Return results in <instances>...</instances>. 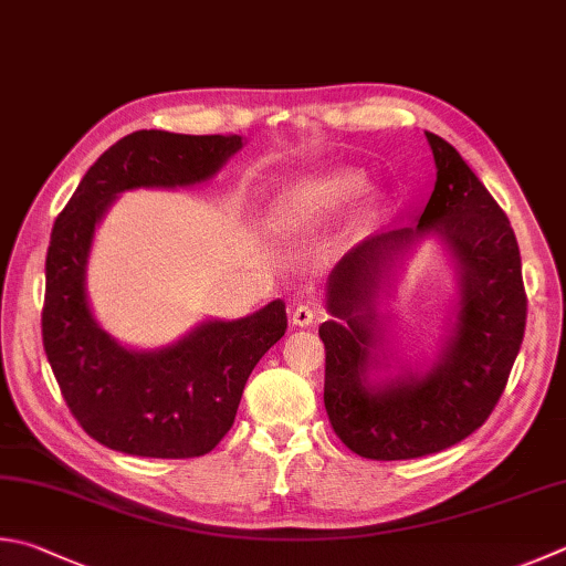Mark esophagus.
<instances>
[{"label": "esophagus", "instance_id": "esophagus-1", "mask_svg": "<svg viewBox=\"0 0 566 566\" xmlns=\"http://www.w3.org/2000/svg\"><path fill=\"white\" fill-rule=\"evenodd\" d=\"M315 323V307L313 305H297L295 311H293V325H297V327H307V325H313Z\"/></svg>", "mask_w": 566, "mask_h": 566}]
</instances>
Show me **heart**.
<instances>
[{"label":"heart","mask_w":566,"mask_h":566,"mask_svg":"<svg viewBox=\"0 0 566 566\" xmlns=\"http://www.w3.org/2000/svg\"><path fill=\"white\" fill-rule=\"evenodd\" d=\"M365 185L367 179L357 169L297 179L283 191L275 214L283 227H311L349 207L365 191Z\"/></svg>","instance_id":"1"}]
</instances>
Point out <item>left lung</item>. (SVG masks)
<instances>
[{
  "instance_id": "1",
  "label": "left lung",
  "mask_w": 566,
  "mask_h": 566,
  "mask_svg": "<svg viewBox=\"0 0 566 566\" xmlns=\"http://www.w3.org/2000/svg\"><path fill=\"white\" fill-rule=\"evenodd\" d=\"M436 185L416 227L369 237L335 265L327 281L325 409L349 451L371 461H409L451 449L481 429L503 394L525 335L527 295L515 231L465 159L426 133ZM433 232L459 271L452 337L423 376L371 385L378 364V297L411 242Z\"/></svg>"
}]
</instances>
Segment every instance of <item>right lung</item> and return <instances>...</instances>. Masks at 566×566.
I'll return each instance as SVG.
<instances>
[{
	"mask_svg": "<svg viewBox=\"0 0 566 566\" xmlns=\"http://www.w3.org/2000/svg\"><path fill=\"white\" fill-rule=\"evenodd\" d=\"M243 147L239 135L137 130L85 172L51 231L41 335L63 399L83 431L145 458L209 453L237 419L247 379L287 329L285 303L241 319H209L163 349L117 345L85 297L93 233L125 189L191 187Z\"/></svg>",
	"mask_w": 566,
	"mask_h": 566,
	"instance_id": "obj_1",
	"label": "right lung"
}]
</instances>
